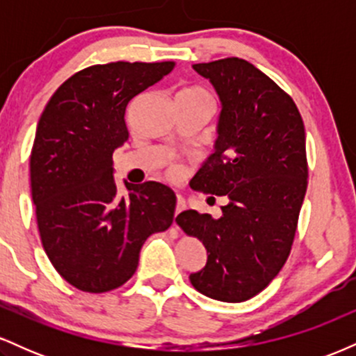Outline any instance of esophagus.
<instances>
[{"mask_svg":"<svg viewBox=\"0 0 356 356\" xmlns=\"http://www.w3.org/2000/svg\"><path fill=\"white\" fill-rule=\"evenodd\" d=\"M184 207H186V201H184L181 195H177V197H175V212H174V218H177V214L184 209Z\"/></svg>","mask_w":356,"mask_h":356,"instance_id":"34e87169","label":"esophagus"}]
</instances>
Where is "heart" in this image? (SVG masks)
Listing matches in <instances>:
<instances>
[{
    "label": "heart",
    "mask_w": 356,
    "mask_h": 356,
    "mask_svg": "<svg viewBox=\"0 0 356 356\" xmlns=\"http://www.w3.org/2000/svg\"><path fill=\"white\" fill-rule=\"evenodd\" d=\"M182 93H191V95H197V97H202V99L211 100V95H209V93H207L206 90H202V88H189V90H184ZM211 102H212V100H211ZM172 174H179V170H177V169H174V170H172Z\"/></svg>",
    "instance_id": "obj_1"
}]
</instances>
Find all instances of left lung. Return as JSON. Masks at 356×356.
<instances>
[{"instance_id": "8db88e82", "label": "left lung", "mask_w": 356, "mask_h": 356, "mask_svg": "<svg viewBox=\"0 0 356 356\" xmlns=\"http://www.w3.org/2000/svg\"><path fill=\"white\" fill-rule=\"evenodd\" d=\"M220 100L214 152L195 186L227 195L222 216L189 209L177 216L184 232L202 241L207 263L192 286L212 300L239 303L275 280L291 251L308 186L303 118L277 85L241 58L192 65Z\"/></svg>"}]
</instances>
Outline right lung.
I'll return each instance as SVG.
<instances>
[{
	"instance_id": "obj_1",
	"label": "right lung",
	"mask_w": 356,
	"mask_h": 356,
	"mask_svg": "<svg viewBox=\"0 0 356 356\" xmlns=\"http://www.w3.org/2000/svg\"><path fill=\"white\" fill-rule=\"evenodd\" d=\"M174 61L93 65L53 93L30 155L31 197L48 259L87 293L132 277L142 244L172 224L175 194L161 182L130 186L118 197L113 150L129 138L127 105L172 72Z\"/></svg>"
}]
</instances>
